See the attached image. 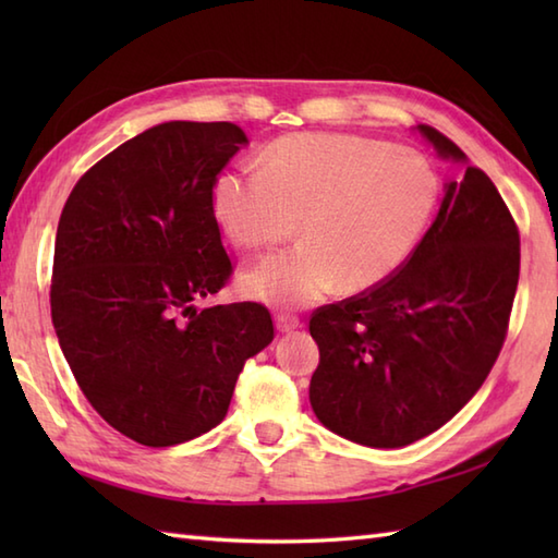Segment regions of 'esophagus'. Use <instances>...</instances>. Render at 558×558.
Listing matches in <instances>:
<instances>
[{
    "label": "esophagus",
    "instance_id": "1",
    "mask_svg": "<svg viewBox=\"0 0 558 558\" xmlns=\"http://www.w3.org/2000/svg\"><path fill=\"white\" fill-rule=\"evenodd\" d=\"M276 326H278L280 333H292L294 328H300V318L292 316V314L280 312V314L276 316Z\"/></svg>",
    "mask_w": 558,
    "mask_h": 558
}]
</instances>
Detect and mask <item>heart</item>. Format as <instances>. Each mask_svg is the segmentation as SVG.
<instances>
[{
    "label": "heart",
    "instance_id": "obj_1",
    "mask_svg": "<svg viewBox=\"0 0 558 558\" xmlns=\"http://www.w3.org/2000/svg\"><path fill=\"white\" fill-rule=\"evenodd\" d=\"M260 170L213 184V213L248 252L302 242L248 268L240 286L272 306H306L340 288L364 292L405 264L429 222L438 180L422 156L354 134H292L260 153Z\"/></svg>",
    "mask_w": 558,
    "mask_h": 558
}]
</instances>
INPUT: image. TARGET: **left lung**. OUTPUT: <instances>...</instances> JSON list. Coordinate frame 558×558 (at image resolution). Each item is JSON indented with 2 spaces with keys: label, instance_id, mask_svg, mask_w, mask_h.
<instances>
[{
  "label": "left lung",
  "instance_id": "left-lung-1",
  "mask_svg": "<svg viewBox=\"0 0 558 558\" xmlns=\"http://www.w3.org/2000/svg\"><path fill=\"white\" fill-rule=\"evenodd\" d=\"M417 129L438 156L468 162L434 126ZM518 276V225L489 177L468 165L393 276L312 314L318 422L372 448H402L444 426L499 357Z\"/></svg>",
  "mask_w": 558,
  "mask_h": 558
}]
</instances>
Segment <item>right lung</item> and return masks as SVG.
I'll list each match as a JSON object with an SVG mask.
<instances>
[{"label": "right lung", "mask_w": 558, "mask_h": 558, "mask_svg": "<svg viewBox=\"0 0 558 558\" xmlns=\"http://www.w3.org/2000/svg\"><path fill=\"white\" fill-rule=\"evenodd\" d=\"M244 144L230 122L146 129L81 177L59 218V348L90 405L136 444L210 432L244 362L272 340L264 304L196 310L232 276L210 194Z\"/></svg>", "instance_id": "1"}]
</instances>
